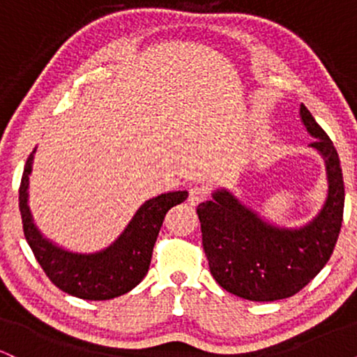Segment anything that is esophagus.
Masks as SVG:
<instances>
[{
	"label": "esophagus",
	"mask_w": 357,
	"mask_h": 357,
	"mask_svg": "<svg viewBox=\"0 0 357 357\" xmlns=\"http://www.w3.org/2000/svg\"><path fill=\"white\" fill-rule=\"evenodd\" d=\"M204 198H206V192H204L203 188L192 186L190 190V196H188V203H190L191 206H196V204L202 203Z\"/></svg>",
	"instance_id": "34e87169"
}]
</instances>
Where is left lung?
Masks as SVG:
<instances>
[{
  "instance_id": "8db88e82",
  "label": "left lung",
  "mask_w": 357,
  "mask_h": 357,
  "mask_svg": "<svg viewBox=\"0 0 357 357\" xmlns=\"http://www.w3.org/2000/svg\"><path fill=\"white\" fill-rule=\"evenodd\" d=\"M298 116L315 139L309 147L326 165L327 195L315 216L301 227L278 225L240 202L228 188H216L211 199L198 204L213 278L247 301H280L304 289L326 267L341 231L344 181L337 151L304 104Z\"/></svg>"
}]
</instances>
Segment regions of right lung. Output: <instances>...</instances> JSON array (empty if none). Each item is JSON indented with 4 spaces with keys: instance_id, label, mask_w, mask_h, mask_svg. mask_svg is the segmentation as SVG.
I'll use <instances>...</instances> for the list:
<instances>
[{
    "instance_id": "1",
    "label": "right lung",
    "mask_w": 357,
    "mask_h": 357,
    "mask_svg": "<svg viewBox=\"0 0 357 357\" xmlns=\"http://www.w3.org/2000/svg\"><path fill=\"white\" fill-rule=\"evenodd\" d=\"M36 147L28 155L20 184L24 238L47 277L63 292L85 301H109L130 292L146 277L166 213L188 198L186 190L167 191L144 202L112 243L96 252H75L43 235L30 210V174Z\"/></svg>"
}]
</instances>
